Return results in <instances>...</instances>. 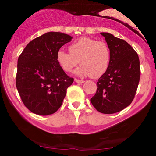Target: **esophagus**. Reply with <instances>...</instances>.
<instances>
[{"label":"esophagus","mask_w":156,"mask_h":156,"mask_svg":"<svg viewBox=\"0 0 156 156\" xmlns=\"http://www.w3.org/2000/svg\"><path fill=\"white\" fill-rule=\"evenodd\" d=\"M75 81H76V83H84V80L77 79V78H75Z\"/></svg>","instance_id":"esophagus-1"}]
</instances>
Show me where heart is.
<instances>
[{
  "label": "heart",
  "mask_w": 156,
  "mask_h": 156,
  "mask_svg": "<svg viewBox=\"0 0 156 156\" xmlns=\"http://www.w3.org/2000/svg\"><path fill=\"white\" fill-rule=\"evenodd\" d=\"M69 53L59 50L57 62L65 72H71L79 63L75 73L79 76L99 78L106 72L111 62V51L103 41L82 37L69 46Z\"/></svg>",
  "instance_id": "1"
}]
</instances>
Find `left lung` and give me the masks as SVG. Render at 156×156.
Wrapping results in <instances>:
<instances>
[{
    "instance_id": "left-lung-1",
    "label": "left lung",
    "mask_w": 156,
    "mask_h": 156,
    "mask_svg": "<svg viewBox=\"0 0 156 156\" xmlns=\"http://www.w3.org/2000/svg\"><path fill=\"white\" fill-rule=\"evenodd\" d=\"M101 34L110 48L111 62L106 72L98 79L91 103L99 112L114 114L133 101L140 79L139 58L126 41L110 33Z\"/></svg>"
}]
</instances>
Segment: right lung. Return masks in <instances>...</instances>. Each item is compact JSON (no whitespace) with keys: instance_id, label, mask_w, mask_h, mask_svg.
Returning a JSON list of instances; mask_svg holds the SVG:
<instances>
[{"instance_id":"obj_1","label":"right lung","mask_w":156,"mask_h":156,"mask_svg":"<svg viewBox=\"0 0 156 156\" xmlns=\"http://www.w3.org/2000/svg\"><path fill=\"white\" fill-rule=\"evenodd\" d=\"M72 39L64 33L48 32L31 41L19 56L16 87L23 103L34 114L55 113L73 83L56 58L60 48Z\"/></svg>"}]
</instances>
